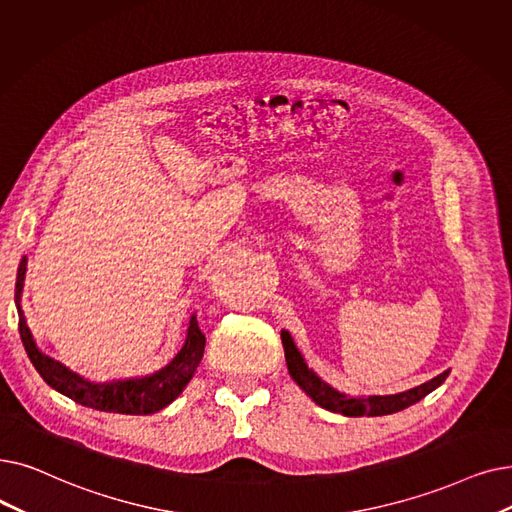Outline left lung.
Wrapping results in <instances>:
<instances>
[{"label":"left lung","mask_w":512,"mask_h":512,"mask_svg":"<svg viewBox=\"0 0 512 512\" xmlns=\"http://www.w3.org/2000/svg\"><path fill=\"white\" fill-rule=\"evenodd\" d=\"M280 339L284 345V358H286V366H288V374L293 376V381L311 397L314 402L330 412H339L345 416H385V414H393L404 410L416 402H420L422 397L429 395L431 391H435L443 381L448 379L450 370L437 374L435 379L422 383L414 389L395 393V395H368V397H351L345 395L337 389H332L330 385H326L320 376L307 368L301 351L297 349L293 337L288 335L286 330L280 332Z\"/></svg>","instance_id":"8db88e82"}]
</instances>
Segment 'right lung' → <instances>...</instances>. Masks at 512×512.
<instances>
[{
  "label": "right lung",
  "mask_w": 512,
  "mask_h": 512,
  "mask_svg": "<svg viewBox=\"0 0 512 512\" xmlns=\"http://www.w3.org/2000/svg\"><path fill=\"white\" fill-rule=\"evenodd\" d=\"M25 274H27V257H22L18 265V274H16V288H14L20 339H22V345H25V351L29 355V360L33 362L35 370L52 389H56L66 397H71L73 402L81 406L94 408L100 412L140 414V416L159 412L167 408L175 397H180V393L190 383L205 353V335L201 332V328H198L196 314L190 316L184 347L177 351L175 358L165 368L148 376H140V379L92 383V381H85L83 376L69 370L64 364L56 362L35 345V339L31 335L25 314H22V307H20Z\"/></svg>",
  "instance_id": "right-lung-1"
}]
</instances>
